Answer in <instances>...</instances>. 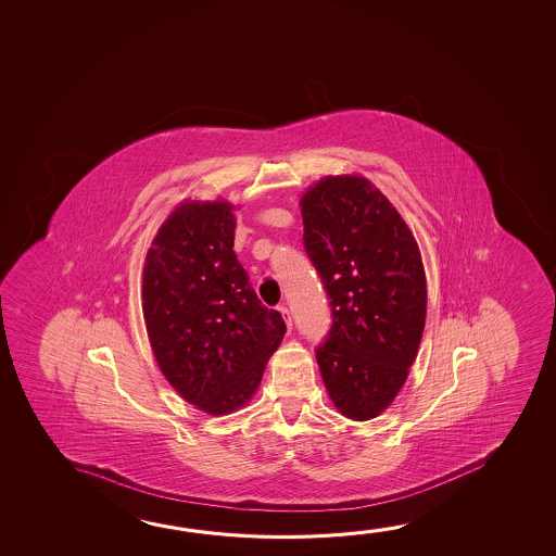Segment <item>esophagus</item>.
Listing matches in <instances>:
<instances>
[{"label":"esophagus","mask_w":556,"mask_h":556,"mask_svg":"<svg viewBox=\"0 0 556 556\" xmlns=\"http://www.w3.org/2000/svg\"><path fill=\"white\" fill-rule=\"evenodd\" d=\"M279 312H281L282 319H285V324H287V328H292V318H291V312H289V308L287 306H279Z\"/></svg>","instance_id":"obj_1"}]
</instances>
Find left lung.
I'll return each instance as SVG.
<instances>
[{
    "instance_id": "left-lung-1",
    "label": "left lung",
    "mask_w": 556,
    "mask_h": 556,
    "mask_svg": "<svg viewBox=\"0 0 556 556\" xmlns=\"http://www.w3.org/2000/svg\"><path fill=\"white\" fill-rule=\"evenodd\" d=\"M301 207L304 248L333 318L316 349L319 372L346 419H374L395 400L419 351L427 318L419 247L363 176L319 180Z\"/></svg>"
}]
</instances>
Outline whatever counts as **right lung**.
Here are the masks:
<instances>
[{"mask_svg":"<svg viewBox=\"0 0 556 556\" xmlns=\"http://www.w3.org/2000/svg\"><path fill=\"white\" fill-rule=\"evenodd\" d=\"M227 201H184L159 228L143 267V318L156 365L210 415L242 407L285 336L235 254Z\"/></svg>","mask_w":556,"mask_h":556,"instance_id":"add662e5","label":"right lung"}]
</instances>
